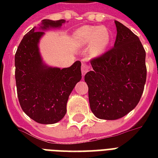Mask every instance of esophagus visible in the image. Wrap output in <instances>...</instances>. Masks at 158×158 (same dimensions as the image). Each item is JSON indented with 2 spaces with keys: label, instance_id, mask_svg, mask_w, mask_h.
<instances>
[{
  "label": "esophagus",
  "instance_id": "34e87169",
  "mask_svg": "<svg viewBox=\"0 0 158 158\" xmlns=\"http://www.w3.org/2000/svg\"><path fill=\"white\" fill-rule=\"evenodd\" d=\"M89 70V66L86 64L85 62H83L82 63V68H81V72H82V75L85 76V73L88 72Z\"/></svg>",
  "mask_w": 158,
  "mask_h": 158
}]
</instances>
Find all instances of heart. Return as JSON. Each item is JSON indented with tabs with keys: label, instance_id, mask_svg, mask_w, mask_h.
<instances>
[{
	"label": "heart",
	"instance_id": "b5f03b06",
	"mask_svg": "<svg viewBox=\"0 0 158 158\" xmlns=\"http://www.w3.org/2000/svg\"><path fill=\"white\" fill-rule=\"evenodd\" d=\"M111 35L106 27L84 26L73 35V40L76 45L87 47L90 46V54L98 56L103 54L109 45Z\"/></svg>",
	"mask_w": 158,
	"mask_h": 158
}]
</instances>
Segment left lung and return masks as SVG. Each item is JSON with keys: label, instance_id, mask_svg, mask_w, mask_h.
<instances>
[{"label": "left lung", "instance_id": "obj_1", "mask_svg": "<svg viewBox=\"0 0 158 158\" xmlns=\"http://www.w3.org/2000/svg\"><path fill=\"white\" fill-rule=\"evenodd\" d=\"M114 47L90 62L92 71L85 75L89 102L100 119L116 120L139 103L146 80V52L139 37L115 21Z\"/></svg>", "mask_w": 158, "mask_h": 158}]
</instances>
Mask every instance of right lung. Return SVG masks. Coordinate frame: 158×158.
<instances>
[{
	"instance_id": "1",
	"label": "right lung",
	"mask_w": 158,
	"mask_h": 158,
	"mask_svg": "<svg viewBox=\"0 0 158 158\" xmlns=\"http://www.w3.org/2000/svg\"><path fill=\"white\" fill-rule=\"evenodd\" d=\"M66 21L42 20L23 36L15 54V79L23 111L35 122L52 124L67 113V102L76 84L80 81L81 62L61 69L47 65L42 59L40 40L50 29H59Z\"/></svg>"
}]
</instances>
